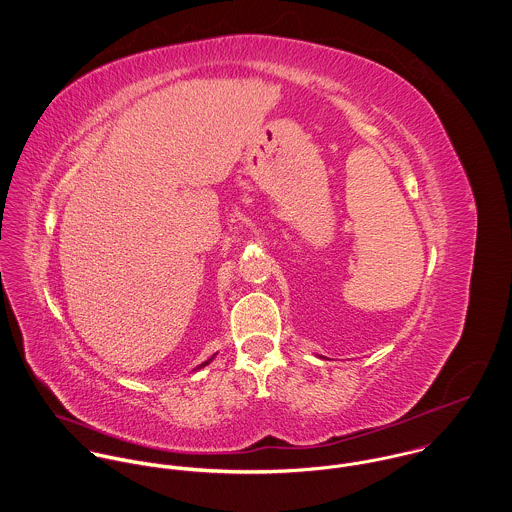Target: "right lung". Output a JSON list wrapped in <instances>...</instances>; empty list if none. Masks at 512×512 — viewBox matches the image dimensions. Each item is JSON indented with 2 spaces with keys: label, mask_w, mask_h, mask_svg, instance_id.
<instances>
[{
  "label": "right lung",
  "mask_w": 512,
  "mask_h": 512,
  "mask_svg": "<svg viewBox=\"0 0 512 512\" xmlns=\"http://www.w3.org/2000/svg\"><path fill=\"white\" fill-rule=\"evenodd\" d=\"M213 359H215V355H213V357H211V359H209V361H205V363H203V365L197 366V368H203V366L209 365V363H211V361H213Z\"/></svg>",
  "instance_id": "1"
}]
</instances>
